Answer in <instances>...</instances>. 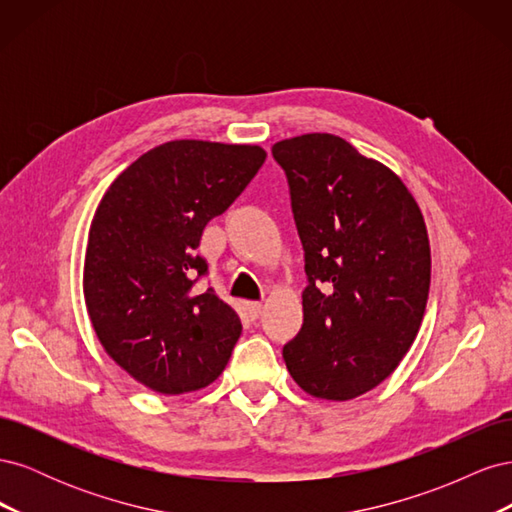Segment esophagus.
<instances>
[{
    "mask_svg": "<svg viewBox=\"0 0 512 512\" xmlns=\"http://www.w3.org/2000/svg\"><path fill=\"white\" fill-rule=\"evenodd\" d=\"M245 312H247V316H250L252 320H256L260 316V312H262V303H258V301L245 303Z\"/></svg>",
    "mask_w": 512,
    "mask_h": 512,
    "instance_id": "1",
    "label": "esophagus"
}]
</instances>
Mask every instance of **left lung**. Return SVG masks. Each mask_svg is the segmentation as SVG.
Returning a JSON list of instances; mask_svg holds the SVG:
<instances>
[{"instance_id":"8db88e82","label":"left lung","mask_w":512,"mask_h":512,"mask_svg":"<svg viewBox=\"0 0 512 512\" xmlns=\"http://www.w3.org/2000/svg\"><path fill=\"white\" fill-rule=\"evenodd\" d=\"M305 252L303 327L284 346L301 389L348 401L389 378L421 329L431 280L423 213L391 168L335 134L273 145Z\"/></svg>"}]
</instances>
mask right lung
<instances>
[{"mask_svg":"<svg viewBox=\"0 0 512 512\" xmlns=\"http://www.w3.org/2000/svg\"><path fill=\"white\" fill-rule=\"evenodd\" d=\"M267 158L258 145L170 141L111 183L89 228L83 292L106 354L162 395L218 378L241 320L213 288L196 254L209 220L222 215Z\"/></svg>","mask_w":512,"mask_h":512,"instance_id":"right-lung-1","label":"right lung"}]
</instances>
